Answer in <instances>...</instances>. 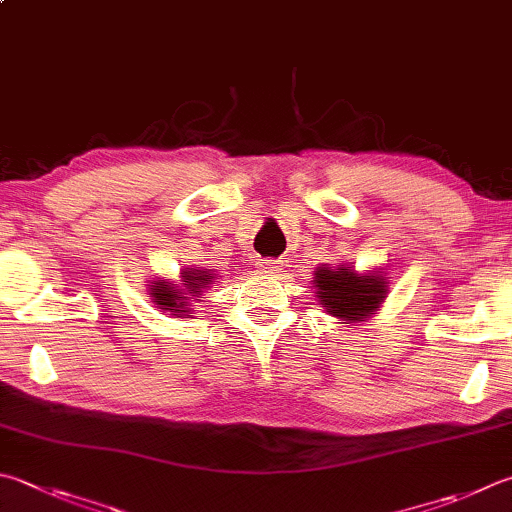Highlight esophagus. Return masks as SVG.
<instances>
[{"label": "esophagus", "instance_id": "obj_1", "mask_svg": "<svg viewBox=\"0 0 512 512\" xmlns=\"http://www.w3.org/2000/svg\"><path fill=\"white\" fill-rule=\"evenodd\" d=\"M256 267L260 269V272H265V274H276L278 269H281V260H272V258H260Z\"/></svg>", "mask_w": 512, "mask_h": 512}]
</instances>
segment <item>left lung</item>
I'll return each mask as SVG.
<instances>
[{
    "instance_id": "1",
    "label": "left lung",
    "mask_w": 512,
    "mask_h": 512,
    "mask_svg": "<svg viewBox=\"0 0 512 512\" xmlns=\"http://www.w3.org/2000/svg\"><path fill=\"white\" fill-rule=\"evenodd\" d=\"M314 294L323 310L345 323L368 321L379 312L388 296V278L383 272L359 274L352 263H341L336 267L321 265L314 272Z\"/></svg>"
}]
</instances>
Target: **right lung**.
I'll return each instance as SVG.
<instances>
[{
	"instance_id": "add662e5",
	"label": "right lung",
	"mask_w": 512,
	"mask_h": 512,
	"mask_svg": "<svg viewBox=\"0 0 512 512\" xmlns=\"http://www.w3.org/2000/svg\"><path fill=\"white\" fill-rule=\"evenodd\" d=\"M218 274L214 269L202 267H185L180 272V283L171 281V278H153L149 285L151 303L158 307L160 312L171 314L173 318H191V301H200L202 292L216 283Z\"/></svg>"
}]
</instances>
